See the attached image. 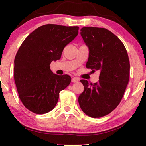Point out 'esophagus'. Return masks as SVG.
I'll return each instance as SVG.
<instances>
[{"label":"esophagus","instance_id":"esophagus-1","mask_svg":"<svg viewBox=\"0 0 146 146\" xmlns=\"http://www.w3.org/2000/svg\"><path fill=\"white\" fill-rule=\"evenodd\" d=\"M71 82H73V83L77 82H78V79L76 78V77H73L72 79H71Z\"/></svg>","mask_w":146,"mask_h":146}]
</instances>
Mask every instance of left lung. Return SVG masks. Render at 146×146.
<instances>
[{
  "label": "left lung",
  "mask_w": 146,
  "mask_h": 146,
  "mask_svg": "<svg viewBox=\"0 0 146 146\" xmlns=\"http://www.w3.org/2000/svg\"><path fill=\"white\" fill-rule=\"evenodd\" d=\"M80 34L90 50L86 68L100 73L96 83L80 80L84 90L78 103L89 117H102L112 112L123 97L129 80V56L122 41L107 29L84 27Z\"/></svg>",
  "instance_id": "obj_1"
}]
</instances>
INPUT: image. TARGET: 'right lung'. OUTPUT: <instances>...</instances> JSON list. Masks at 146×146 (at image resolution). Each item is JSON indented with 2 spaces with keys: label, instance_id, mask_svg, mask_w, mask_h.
<instances>
[{
  "label": "right lung",
  "instance_id": "add662e5",
  "mask_svg": "<svg viewBox=\"0 0 146 146\" xmlns=\"http://www.w3.org/2000/svg\"><path fill=\"white\" fill-rule=\"evenodd\" d=\"M78 29V26L46 24L31 32L20 46L14 60V80L20 99L30 111L39 115L50 111L59 93L70 84V76L53 74L49 65L60 58Z\"/></svg>",
  "mask_w": 146,
  "mask_h": 146
}]
</instances>
